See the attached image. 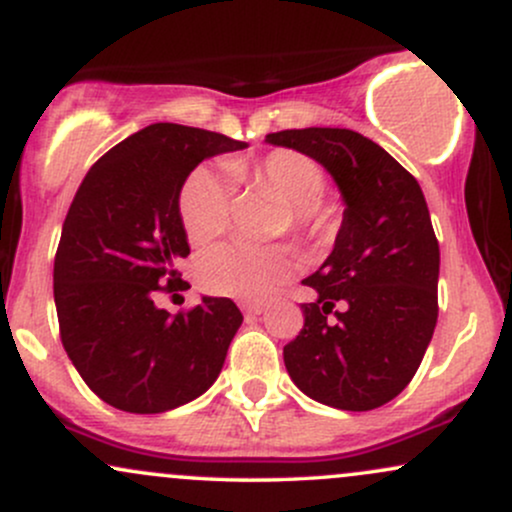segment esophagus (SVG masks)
<instances>
[{
	"label": "esophagus",
	"mask_w": 512,
	"mask_h": 512,
	"mask_svg": "<svg viewBox=\"0 0 512 512\" xmlns=\"http://www.w3.org/2000/svg\"><path fill=\"white\" fill-rule=\"evenodd\" d=\"M245 315H262L264 313V303H243L240 305Z\"/></svg>",
	"instance_id": "obj_1"
}]
</instances>
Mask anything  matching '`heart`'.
Wrapping results in <instances>:
<instances>
[{"mask_svg": "<svg viewBox=\"0 0 512 512\" xmlns=\"http://www.w3.org/2000/svg\"><path fill=\"white\" fill-rule=\"evenodd\" d=\"M236 182L264 187L289 202L291 231L303 240H320L334 228V207L322 199L327 175L315 158L293 149H276L257 161H228ZM178 214L185 236L195 245H209L231 228V185L221 170L199 166L187 175L178 197ZM289 252L279 245L255 248L228 243L204 252L197 262V279L216 296L260 301L286 279Z\"/></svg>", "mask_w": 512, "mask_h": 512, "instance_id": "heart-1", "label": "heart"}]
</instances>
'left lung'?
<instances>
[{
	"instance_id": "1",
	"label": "left lung",
	"mask_w": 512,
	"mask_h": 512,
	"mask_svg": "<svg viewBox=\"0 0 512 512\" xmlns=\"http://www.w3.org/2000/svg\"><path fill=\"white\" fill-rule=\"evenodd\" d=\"M264 142L315 158L346 207L330 257L303 279L317 298L301 305L305 325L284 346L286 370L327 407H383L411 383L438 320L440 250L424 192L383 146L351 129H284ZM332 309L337 323L326 320Z\"/></svg>"
}]
</instances>
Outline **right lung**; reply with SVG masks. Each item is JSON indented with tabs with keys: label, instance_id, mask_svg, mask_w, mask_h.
Segmentation results:
<instances>
[{
	"label": "right lung",
	"instance_id": "right-lung-1",
	"mask_svg": "<svg viewBox=\"0 0 512 512\" xmlns=\"http://www.w3.org/2000/svg\"><path fill=\"white\" fill-rule=\"evenodd\" d=\"M209 129L156 122L98 158L76 190L55 255L64 351L110 407L161 414L214 385L243 315L202 296L187 313L154 303L178 291L190 255L178 214L187 175L204 158L245 149Z\"/></svg>",
	"mask_w": 512,
	"mask_h": 512
}]
</instances>
